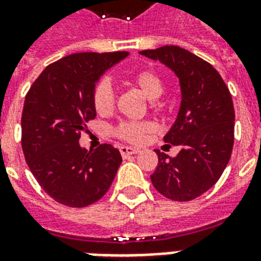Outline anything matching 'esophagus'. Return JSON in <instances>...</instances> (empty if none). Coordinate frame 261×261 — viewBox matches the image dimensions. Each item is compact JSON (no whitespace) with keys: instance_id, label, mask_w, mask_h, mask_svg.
<instances>
[{"instance_id":"obj_1","label":"esophagus","mask_w":261,"mask_h":261,"mask_svg":"<svg viewBox=\"0 0 261 261\" xmlns=\"http://www.w3.org/2000/svg\"><path fill=\"white\" fill-rule=\"evenodd\" d=\"M119 150H120V154H122L123 157H127V155L137 154V153H139V149H135V147H130V146H120L119 147Z\"/></svg>"}]
</instances>
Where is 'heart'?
<instances>
[{"mask_svg": "<svg viewBox=\"0 0 261 261\" xmlns=\"http://www.w3.org/2000/svg\"><path fill=\"white\" fill-rule=\"evenodd\" d=\"M131 83L138 88L141 93L149 100H157L163 96L165 85L163 79L153 70H141L131 77ZM94 110L98 114H111L115 107V93L108 80L98 81L94 87L92 96ZM151 107L155 108V101L151 102ZM153 130V123L150 122H123L115 128L114 134L118 138L130 143H141L145 139V135Z\"/></svg>", "mask_w": 261, "mask_h": 261, "instance_id": "obj_1", "label": "heart"}]
</instances>
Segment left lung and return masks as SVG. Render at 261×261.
<instances>
[{
    "label": "left lung",
    "instance_id": "1",
    "mask_svg": "<svg viewBox=\"0 0 261 261\" xmlns=\"http://www.w3.org/2000/svg\"><path fill=\"white\" fill-rule=\"evenodd\" d=\"M177 75L181 104L167 146H178L176 157L155 150L159 165L151 182L160 194L176 202H188L218 181L230 160L234 143V107L231 94L210 63L177 46L143 50Z\"/></svg>",
    "mask_w": 261,
    "mask_h": 261
}]
</instances>
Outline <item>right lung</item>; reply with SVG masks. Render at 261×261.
<instances>
[{"mask_svg": "<svg viewBox=\"0 0 261 261\" xmlns=\"http://www.w3.org/2000/svg\"><path fill=\"white\" fill-rule=\"evenodd\" d=\"M128 55L79 53L51 63L35 80L21 115L27 165L48 196L69 207L101 199L114 181L122 155L102 143L94 151L80 146L81 131L96 118L93 90L104 71Z\"/></svg>", "mask_w": 261, "mask_h": 261, "instance_id": "1", "label": "right lung"}]
</instances>
